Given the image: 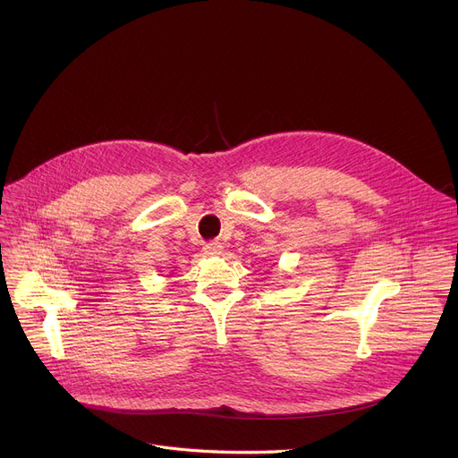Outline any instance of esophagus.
Masks as SVG:
<instances>
[{"label": "esophagus", "mask_w": 458, "mask_h": 458, "mask_svg": "<svg viewBox=\"0 0 458 458\" xmlns=\"http://www.w3.org/2000/svg\"><path fill=\"white\" fill-rule=\"evenodd\" d=\"M204 252L209 254V256H216V254L223 252V245L219 242H209V243L204 245Z\"/></svg>", "instance_id": "obj_1"}]
</instances>
